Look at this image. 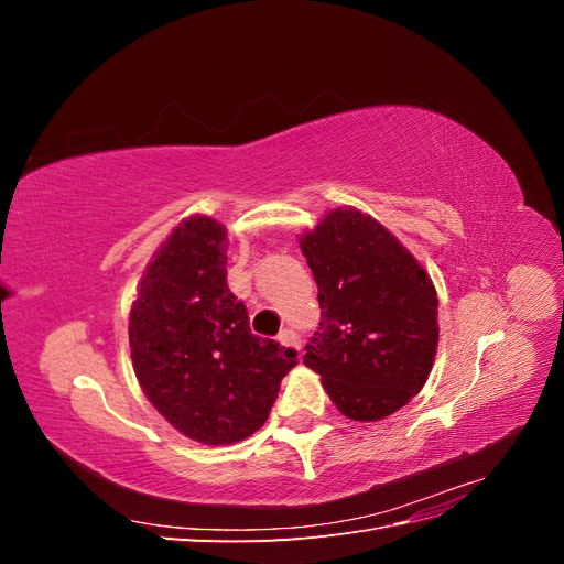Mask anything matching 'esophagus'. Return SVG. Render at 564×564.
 <instances>
[{
    "instance_id": "1",
    "label": "esophagus",
    "mask_w": 564,
    "mask_h": 564,
    "mask_svg": "<svg viewBox=\"0 0 564 564\" xmlns=\"http://www.w3.org/2000/svg\"><path fill=\"white\" fill-rule=\"evenodd\" d=\"M278 338H280L282 346H292V348H296V350L301 348V338H299V334H296L294 329H282Z\"/></svg>"
}]
</instances>
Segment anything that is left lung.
<instances>
[{
  "label": "left lung",
  "mask_w": 564,
  "mask_h": 564,
  "mask_svg": "<svg viewBox=\"0 0 564 564\" xmlns=\"http://www.w3.org/2000/svg\"><path fill=\"white\" fill-rule=\"evenodd\" d=\"M319 301L303 365L340 414L379 421L429 381L437 350V294L419 261L379 220L352 207L301 237Z\"/></svg>",
  "instance_id": "1"
}]
</instances>
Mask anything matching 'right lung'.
Segmentation results:
<instances>
[{
  "label": "right lung",
  "mask_w": 564,
  "mask_h": 564,
  "mask_svg": "<svg viewBox=\"0 0 564 564\" xmlns=\"http://www.w3.org/2000/svg\"><path fill=\"white\" fill-rule=\"evenodd\" d=\"M228 232L191 216L152 256L129 315L135 379L191 440L232 445L265 423L296 350L251 334L228 289Z\"/></svg>",
  "instance_id": "right-lung-1"
}]
</instances>
